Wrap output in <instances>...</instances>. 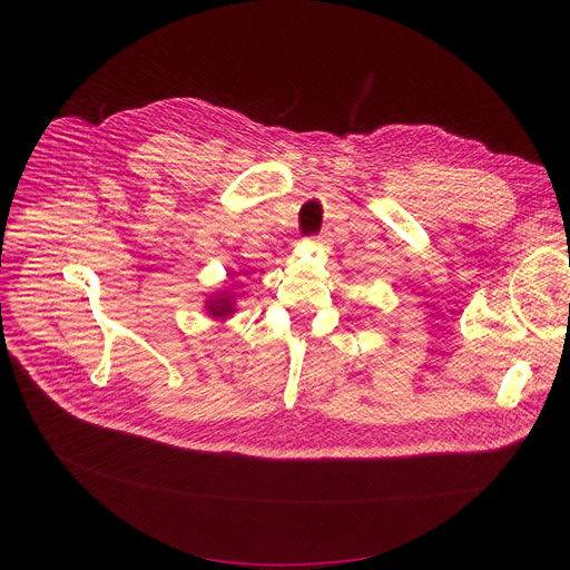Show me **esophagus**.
I'll use <instances>...</instances> for the list:
<instances>
[{
    "instance_id": "obj_1",
    "label": "esophagus",
    "mask_w": 570,
    "mask_h": 570,
    "mask_svg": "<svg viewBox=\"0 0 570 570\" xmlns=\"http://www.w3.org/2000/svg\"><path fill=\"white\" fill-rule=\"evenodd\" d=\"M316 243H318V245H323V247H325V245H331V243H333V235L325 230V233H321V235L316 237Z\"/></svg>"
}]
</instances>
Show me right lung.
<instances>
[{
	"label": "right lung",
	"mask_w": 570,
	"mask_h": 570,
	"mask_svg": "<svg viewBox=\"0 0 570 570\" xmlns=\"http://www.w3.org/2000/svg\"><path fill=\"white\" fill-rule=\"evenodd\" d=\"M205 312L215 321H226L235 314V293L230 288H219L205 301Z\"/></svg>",
	"instance_id": "1"
}]
</instances>
